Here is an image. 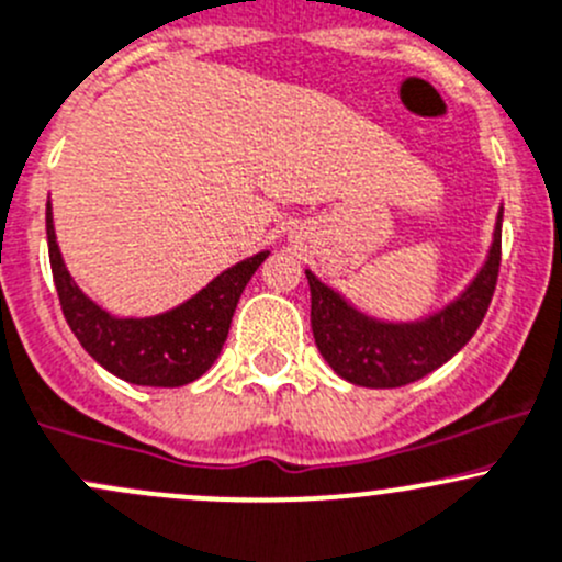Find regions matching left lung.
I'll list each match as a JSON object with an SVG mask.
<instances>
[{
    "instance_id": "left-lung-1",
    "label": "left lung",
    "mask_w": 562,
    "mask_h": 562,
    "mask_svg": "<svg viewBox=\"0 0 562 562\" xmlns=\"http://www.w3.org/2000/svg\"><path fill=\"white\" fill-rule=\"evenodd\" d=\"M499 232L503 210L497 213L486 262L475 279L451 303L415 322H385L363 314L344 294L305 270L311 286V330L327 366L352 385L402 387L448 363L470 341L492 303L499 273Z\"/></svg>"
}]
</instances>
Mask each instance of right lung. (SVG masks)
Returning <instances> with one entry per match:
<instances>
[{
	"instance_id": "add662e5",
	"label": "right lung",
	"mask_w": 562,
	"mask_h": 562,
	"mask_svg": "<svg viewBox=\"0 0 562 562\" xmlns=\"http://www.w3.org/2000/svg\"><path fill=\"white\" fill-rule=\"evenodd\" d=\"M48 259L63 314L81 347L120 380L149 387H180L199 380L224 349L243 289L270 251H259L215 276L202 292L155 316H111L76 286L54 235L46 204Z\"/></svg>"
}]
</instances>
